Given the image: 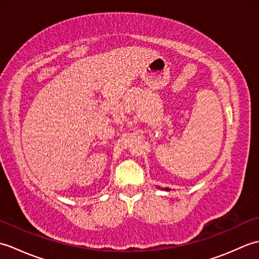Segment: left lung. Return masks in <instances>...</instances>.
<instances>
[{"instance_id":"1","label":"left lung","mask_w":259,"mask_h":259,"mask_svg":"<svg viewBox=\"0 0 259 259\" xmlns=\"http://www.w3.org/2000/svg\"><path fill=\"white\" fill-rule=\"evenodd\" d=\"M158 188H159V189H162V190H166V191H169V190H170L169 188H160V187H158Z\"/></svg>"}]
</instances>
